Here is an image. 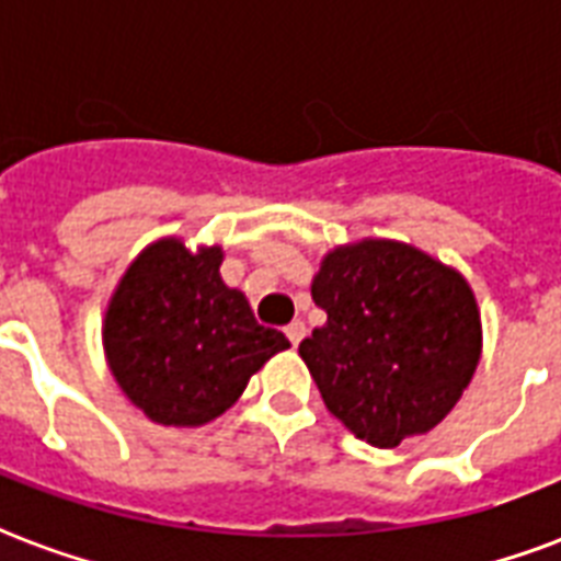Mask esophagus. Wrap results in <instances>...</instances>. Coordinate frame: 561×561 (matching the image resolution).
Wrapping results in <instances>:
<instances>
[{
  "label": "esophagus",
  "instance_id": "34e87169",
  "mask_svg": "<svg viewBox=\"0 0 561 561\" xmlns=\"http://www.w3.org/2000/svg\"><path fill=\"white\" fill-rule=\"evenodd\" d=\"M285 335H288L290 344L297 347L299 341L306 337V323H302V320H294V323H288V327H285Z\"/></svg>",
  "mask_w": 561,
  "mask_h": 561
}]
</instances>
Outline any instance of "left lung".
I'll return each mask as SVG.
<instances>
[{"label": "left lung", "mask_w": 561, "mask_h": 561, "mask_svg": "<svg viewBox=\"0 0 561 561\" xmlns=\"http://www.w3.org/2000/svg\"><path fill=\"white\" fill-rule=\"evenodd\" d=\"M327 323L299 344L320 397L379 450L450 414L482 356L473 288L456 267L391 238L329 250L311 279Z\"/></svg>", "instance_id": "1"}]
</instances>
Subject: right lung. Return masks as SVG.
I'll list each match as a JSON object with an SVG mask.
<instances>
[{
    "label": "right lung",
    "instance_id": "1",
    "mask_svg": "<svg viewBox=\"0 0 561 561\" xmlns=\"http://www.w3.org/2000/svg\"><path fill=\"white\" fill-rule=\"evenodd\" d=\"M224 247L147 243L119 276L102 318V350L119 391L152 423L194 430L229 412L252 374L290 347L220 276Z\"/></svg>",
    "mask_w": 561,
    "mask_h": 561
}]
</instances>
